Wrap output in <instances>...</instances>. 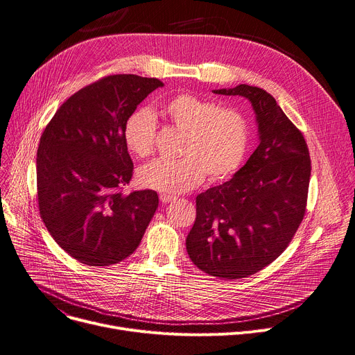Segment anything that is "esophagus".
<instances>
[{
	"instance_id": "34e87169",
	"label": "esophagus",
	"mask_w": 355,
	"mask_h": 355,
	"mask_svg": "<svg viewBox=\"0 0 355 355\" xmlns=\"http://www.w3.org/2000/svg\"><path fill=\"white\" fill-rule=\"evenodd\" d=\"M159 200H161V202H163V204H168V202L174 201L175 197L174 196H168V194H163V196H159Z\"/></svg>"
}]
</instances>
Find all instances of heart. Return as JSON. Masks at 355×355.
Segmentation results:
<instances>
[{
    "instance_id": "heart-1",
    "label": "heart",
    "mask_w": 355,
    "mask_h": 355,
    "mask_svg": "<svg viewBox=\"0 0 355 355\" xmlns=\"http://www.w3.org/2000/svg\"><path fill=\"white\" fill-rule=\"evenodd\" d=\"M170 123L185 132L181 159H154L137 173L139 182L150 189L180 194L200 185L208 173L212 181L232 175L246 155L249 127L231 107L191 93L170 99L161 110ZM155 119L147 109L136 110L124 125V141L132 153L147 157L154 150Z\"/></svg>"
}]
</instances>
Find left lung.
<instances>
[{
	"label": "left lung",
	"mask_w": 355,
	"mask_h": 355,
	"mask_svg": "<svg viewBox=\"0 0 355 355\" xmlns=\"http://www.w3.org/2000/svg\"><path fill=\"white\" fill-rule=\"evenodd\" d=\"M212 92L250 102L259 146L230 181L197 197L187 252L202 272L241 279L270 265L293 239L306 212L311 163L302 132L266 90L238 85Z\"/></svg>",
	"instance_id": "obj_1"
}]
</instances>
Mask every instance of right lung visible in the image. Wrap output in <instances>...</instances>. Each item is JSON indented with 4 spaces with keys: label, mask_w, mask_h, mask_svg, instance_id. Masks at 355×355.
I'll return each mask as SVG.
<instances>
[{
    "label": "right lung",
    "mask_w": 355,
    "mask_h": 355,
    "mask_svg": "<svg viewBox=\"0 0 355 355\" xmlns=\"http://www.w3.org/2000/svg\"><path fill=\"white\" fill-rule=\"evenodd\" d=\"M155 78L113 75L63 103L37 154L40 214L55 242L89 266L130 256L158 207L153 189L123 194L133 175L124 125L157 87Z\"/></svg>",
    "instance_id": "add662e5"
}]
</instances>
